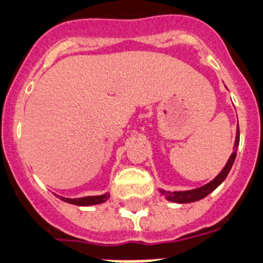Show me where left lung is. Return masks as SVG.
Wrapping results in <instances>:
<instances>
[{
  "label": "left lung",
  "mask_w": 263,
  "mask_h": 263,
  "mask_svg": "<svg viewBox=\"0 0 263 263\" xmlns=\"http://www.w3.org/2000/svg\"><path fill=\"white\" fill-rule=\"evenodd\" d=\"M238 143H240V130H238V125H237V132H236V141H235V146H233V153L232 155L230 156L228 159L227 164L226 167L221 170V172L216 176L215 179L213 181H210L209 184L203 185L201 187H197V189L193 190H185V192H168V190H163L160 189L161 196H164L165 199L171 202H176V203H190V202H196L199 201V199L204 198L206 196H209L211 192L216 189L221 182L224 181L226 177L230 173L231 168L233 165V161L236 159V153H237V147Z\"/></svg>",
  "instance_id": "1"
}]
</instances>
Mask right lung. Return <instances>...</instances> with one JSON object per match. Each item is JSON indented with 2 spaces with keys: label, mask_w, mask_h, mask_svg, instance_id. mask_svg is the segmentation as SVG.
I'll return each mask as SVG.
<instances>
[{
  "label": "right lung",
  "mask_w": 263,
  "mask_h": 263,
  "mask_svg": "<svg viewBox=\"0 0 263 263\" xmlns=\"http://www.w3.org/2000/svg\"><path fill=\"white\" fill-rule=\"evenodd\" d=\"M64 202L67 203L77 204V206H91V204H99L103 202L108 201L109 194L105 193L103 196H90V197H82V198H65V197H60Z\"/></svg>",
  "instance_id": "1"
}]
</instances>
